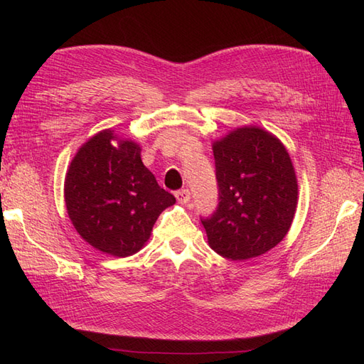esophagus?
Segmentation results:
<instances>
[{"label":"esophagus","mask_w":364,"mask_h":364,"mask_svg":"<svg viewBox=\"0 0 364 364\" xmlns=\"http://www.w3.org/2000/svg\"><path fill=\"white\" fill-rule=\"evenodd\" d=\"M176 199H178L179 203H188L191 199V193L188 190L176 191Z\"/></svg>","instance_id":"esophagus-1"}]
</instances>
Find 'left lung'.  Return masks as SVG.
<instances>
[{"label": "left lung", "instance_id": "left-lung-1", "mask_svg": "<svg viewBox=\"0 0 364 364\" xmlns=\"http://www.w3.org/2000/svg\"><path fill=\"white\" fill-rule=\"evenodd\" d=\"M218 206L200 218L208 243L243 261L273 249L287 235L297 205V179L287 149L270 132L245 126L214 141Z\"/></svg>", "mask_w": 364, "mask_h": 364}]
</instances>
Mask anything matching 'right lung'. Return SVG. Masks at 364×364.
I'll return each mask as SVG.
<instances>
[{
	"instance_id": "obj_1",
	"label": "right lung",
	"mask_w": 364,
	"mask_h": 364,
	"mask_svg": "<svg viewBox=\"0 0 364 364\" xmlns=\"http://www.w3.org/2000/svg\"><path fill=\"white\" fill-rule=\"evenodd\" d=\"M112 140H118L117 146ZM65 203L79 235L112 257L134 255L174 196L141 161V147L106 129L87 139L65 176Z\"/></svg>"
}]
</instances>
